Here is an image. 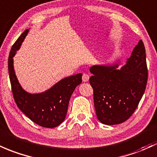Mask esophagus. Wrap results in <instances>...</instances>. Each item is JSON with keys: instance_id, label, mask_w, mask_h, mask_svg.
<instances>
[{"instance_id": "34e87169", "label": "esophagus", "mask_w": 157, "mask_h": 157, "mask_svg": "<svg viewBox=\"0 0 157 157\" xmlns=\"http://www.w3.org/2000/svg\"><path fill=\"white\" fill-rule=\"evenodd\" d=\"M82 82H88V80H89V76L87 75V74H84V75H82Z\"/></svg>"}]
</instances>
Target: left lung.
I'll return each instance as SVG.
<instances>
[{
  "instance_id": "8db88e82",
  "label": "left lung",
  "mask_w": 157,
  "mask_h": 157,
  "mask_svg": "<svg viewBox=\"0 0 157 157\" xmlns=\"http://www.w3.org/2000/svg\"><path fill=\"white\" fill-rule=\"evenodd\" d=\"M94 65L89 68V82L94 91L98 119L106 125L124 122L142 99L147 81L145 48L142 40L124 65Z\"/></svg>"
}]
</instances>
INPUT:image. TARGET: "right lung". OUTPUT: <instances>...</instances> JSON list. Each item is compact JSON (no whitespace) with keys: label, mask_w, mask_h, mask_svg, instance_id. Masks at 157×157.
<instances>
[{"label":"right lung","mask_w":157,"mask_h":157,"mask_svg":"<svg viewBox=\"0 0 157 157\" xmlns=\"http://www.w3.org/2000/svg\"><path fill=\"white\" fill-rule=\"evenodd\" d=\"M28 32L27 29L17 39L9 56V75L13 98L19 109L32 121L43 127L53 128L65 120L71 96L75 88L82 82V74L62 79L43 92L32 94L25 91L15 75L13 57Z\"/></svg>","instance_id":"right-lung-1"}]
</instances>
